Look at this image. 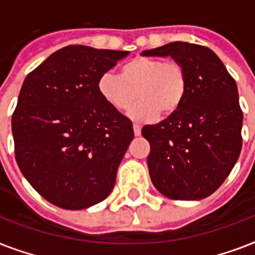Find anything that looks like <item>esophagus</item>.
Masks as SVG:
<instances>
[{"mask_svg":"<svg viewBox=\"0 0 255 255\" xmlns=\"http://www.w3.org/2000/svg\"><path fill=\"white\" fill-rule=\"evenodd\" d=\"M133 132H135V135L136 136H139L140 133H141V126L137 123L133 124Z\"/></svg>","mask_w":255,"mask_h":255,"instance_id":"1","label":"esophagus"}]
</instances>
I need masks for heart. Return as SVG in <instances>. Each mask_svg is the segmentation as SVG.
<instances>
[{"label": "heart", "instance_id": "heart-1", "mask_svg": "<svg viewBox=\"0 0 255 255\" xmlns=\"http://www.w3.org/2000/svg\"><path fill=\"white\" fill-rule=\"evenodd\" d=\"M188 79L178 62L160 58L136 57L122 67V75L107 71L100 75L98 90L106 102L127 111L139 96L141 102L129 112L133 120L151 122L160 115H172L185 99Z\"/></svg>", "mask_w": 255, "mask_h": 255}]
</instances>
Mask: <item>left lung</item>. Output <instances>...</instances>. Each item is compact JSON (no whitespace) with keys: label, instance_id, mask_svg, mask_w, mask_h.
<instances>
[{"label":"left lung","instance_id":"obj_1","mask_svg":"<svg viewBox=\"0 0 255 255\" xmlns=\"http://www.w3.org/2000/svg\"><path fill=\"white\" fill-rule=\"evenodd\" d=\"M144 57H170L184 67L185 99L155 126H144L147 164L153 185L172 200H201L216 192L237 163L242 120L236 81L210 49L172 42Z\"/></svg>","mask_w":255,"mask_h":255}]
</instances>
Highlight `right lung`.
<instances>
[{
    "mask_svg": "<svg viewBox=\"0 0 255 255\" xmlns=\"http://www.w3.org/2000/svg\"><path fill=\"white\" fill-rule=\"evenodd\" d=\"M128 51L71 45L25 78L11 118L22 174L62 209H86L115 185L132 122L102 98L98 81Z\"/></svg>",
    "mask_w": 255,
    "mask_h": 255,
    "instance_id": "obj_1",
    "label": "right lung"
}]
</instances>
